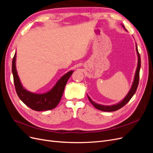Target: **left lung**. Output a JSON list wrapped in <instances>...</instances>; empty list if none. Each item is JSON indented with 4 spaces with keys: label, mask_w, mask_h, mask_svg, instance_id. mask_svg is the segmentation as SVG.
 <instances>
[{
    "label": "left lung",
    "mask_w": 153,
    "mask_h": 153,
    "mask_svg": "<svg viewBox=\"0 0 153 153\" xmlns=\"http://www.w3.org/2000/svg\"><path fill=\"white\" fill-rule=\"evenodd\" d=\"M123 27L124 28V27L123 25ZM136 50H137V55H138V66H137V69L136 71V73H135V78H134V81L133 83L132 87L131 88L130 91L128 92V94H127V96L125 97V98L120 102L119 103L117 104V105H112V106H104V105H99L95 103L94 101H92L91 100V99L88 96V98H89L90 102L93 105V106L94 107L97 109H98L100 110L101 111H104V112H114V111H116L120 108H121L122 107L126 105L128 101L131 100V98L133 97V96L135 94V92L137 89V87L138 85V82H139V78H140V65H141V60H140V53H138V48H137V45H136Z\"/></svg>",
    "instance_id": "obj_1"
}]
</instances>
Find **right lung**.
I'll return each mask as SVG.
<instances>
[{
	"instance_id": "add662e5",
	"label": "right lung",
	"mask_w": 153,
	"mask_h": 153,
	"mask_svg": "<svg viewBox=\"0 0 153 153\" xmlns=\"http://www.w3.org/2000/svg\"><path fill=\"white\" fill-rule=\"evenodd\" d=\"M15 61L16 53L12 61L13 80L17 95L24 103L36 111H46L56 107L62 98L66 83L73 71H69L62 76L52 89L47 93L42 94H34L26 91L22 85L19 77L17 75Z\"/></svg>"
}]
</instances>
